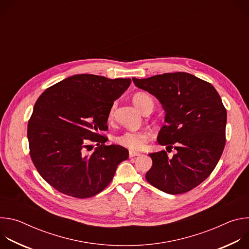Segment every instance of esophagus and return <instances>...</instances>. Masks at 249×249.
Wrapping results in <instances>:
<instances>
[{
	"mask_svg": "<svg viewBox=\"0 0 249 249\" xmlns=\"http://www.w3.org/2000/svg\"><path fill=\"white\" fill-rule=\"evenodd\" d=\"M138 156H140V154L135 153V152H130V154H129V158H134V157H138Z\"/></svg>",
	"mask_w": 249,
	"mask_h": 249,
	"instance_id": "1",
	"label": "esophagus"
}]
</instances>
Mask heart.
<instances>
[{"label":"heart","mask_w":249,"mask_h":249,"mask_svg":"<svg viewBox=\"0 0 249 249\" xmlns=\"http://www.w3.org/2000/svg\"><path fill=\"white\" fill-rule=\"evenodd\" d=\"M133 102L136 107L142 112H143L144 109L148 107V106H151L152 108H154L153 99L145 93L135 94L133 97ZM114 108H115V105H112L108 114L109 119H112L114 115ZM149 140H150V134L146 131H127L122 133L121 135L116 136L114 139L116 144L124 148H127L133 152L143 150L146 147V144L148 143Z\"/></svg>","instance_id":"1"}]
</instances>
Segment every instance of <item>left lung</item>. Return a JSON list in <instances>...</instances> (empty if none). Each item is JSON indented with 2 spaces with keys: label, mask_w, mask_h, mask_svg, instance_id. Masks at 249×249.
<instances>
[{
  "label": "left lung",
  "mask_w": 249,
  "mask_h": 249,
  "mask_svg": "<svg viewBox=\"0 0 249 249\" xmlns=\"http://www.w3.org/2000/svg\"><path fill=\"white\" fill-rule=\"evenodd\" d=\"M137 88L155 95L165 111L158 142L165 151L150 154L147 181L168 194L188 192L216 167L226 144L227 110L216 89L191 74L166 73L132 79Z\"/></svg>",
  "instance_id": "left-lung-1"
}]
</instances>
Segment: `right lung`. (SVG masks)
Wrapping results in <instances>:
<instances>
[{"instance_id":"obj_1","label":"right lung","mask_w":249,"mask_h":249,"mask_svg":"<svg viewBox=\"0 0 249 249\" xmlns=\"http://www.w3.org/2000/svg\"><path fill=\"white\" fill-rule=\"evenodd\" d=\"M130 84L131 79L75 75L38 97L27 125L29 153L42 178L53 188L84 199L111 182L129 152L119 145L106 146L107 138L99 132L108 129L111 106ZM91 142L98 146L93 152Z\"/></svg>"}]
</instances>
